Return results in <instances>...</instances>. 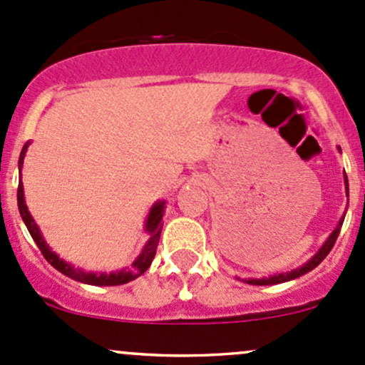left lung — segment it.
Instances as JSON below:
<instances>
[{"label":"left lung","mask_w":365,"mask_h":365,"mask_svg":"<svg viewBox=\"0 0 365 365\" xmlns=\"http://www.w3.org/2000/svg\"><path fill=\"white\" fill-rule=\"evenodd\" d=\"M344 184H346V193H348V179L346 175H344ZM344 217H341L338 228H336L334 231L331 233V237L327 238V242L320 247L319 252L315 254V256L309 259L307 264H303L301 268L297 269H292V272L289 273H280V275H275V277H269V278H261V280H256V278H250V280H247V284H252V285H273V284H282V282H287V280H292V278H297L301 275H304V273L312 272L313 268H317V266L320 264L325 259V256H327L329 252H331V249L334 247L336 240H338V235H339V230H341V225H343Z\"/></svg>","instance_id":"left-lung-1"}]
</instances>
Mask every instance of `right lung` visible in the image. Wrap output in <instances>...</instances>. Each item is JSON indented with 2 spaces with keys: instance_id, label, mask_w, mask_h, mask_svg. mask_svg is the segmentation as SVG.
Returning <instances> with one entry per match:
<instances>
[{
  "instance_id": "1",
  "label": "right lung",
  "mask_w": 365,
  "mask_h": 365,
  "mask_svg": "<svg viewBox=\"0 0 365 365\" xmlns=\"http://www.w3.org/2000/svg\"><path fill=\"white\" fill-rule=\"evenodd\" d=\"M27 151V144L22 148L21 153V158H19V167H22V162H24V155ZM17 203H19V212L22 215V221L26 222L27 230H29L31 237L33 240L36 242V245L40 247L43 257L53 266V268L58 269L61 273H64L66 277H71L74 280L78 282H83V284H90V285H121V284H127V282L134 280L139 275H143L148 268H150L153 257L156 254V247H158V240H160V233H162V217H163V205L165 202H156L155 207L151 209L150 215H148V221H146V231L150 233V240H148L146 247L143 249L140 256L132 262V269L130 272H120V273H101V275H96V273H85L80 272V269H74L71 264H68L66 261L58 259V256L56 252L48 249V245L45 244L43 240L40 230H38L36 222L34 219L31 217L29 210H27V205L24 202V187H22V182H19V190H17Z\"/></svg>"
}]
</instances>
